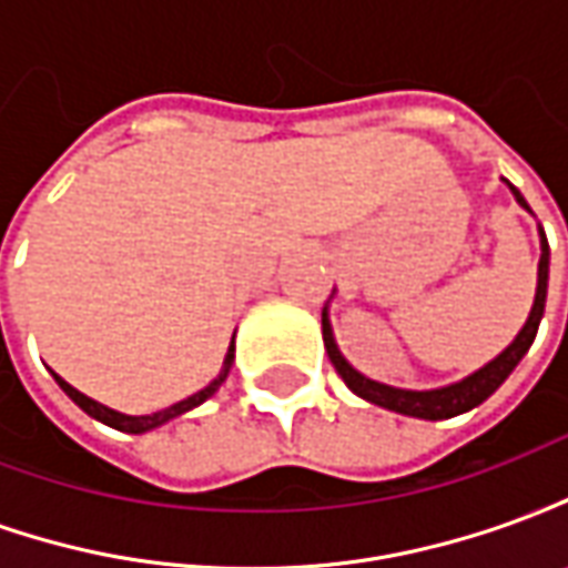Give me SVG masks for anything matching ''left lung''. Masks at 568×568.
I'll use <instances>...</instances> for the list:
<instances>
[{
  "label": "left lung",
  "instance_id": "8db88e82",
  "mask_svg": "<svg viewBox=\"0 0 568 568\" xmlns=\"http://www.w3.org/2000/svg\"><path fill=\"white\" fill-rule=\"evenodd\" d=\"M514 197L520 206H526L524 194L511 185ZM529 210V206H526ZM548 264H550V248L548 236L541 231V258H538V288H536V304H532V313L526 320L524 332L514 337V344L496 356L489 365H484L480 371H475L471 377L453 383V386H444V389H428V393H410V389H395V386H383V383H374L368 377H362L334 344L332 325H328V316L322 313V341H325V349H328V358H332L334 371L344 377V383L371 405H381L386 410H395V414H405V417H419V419H450L456 414H465L471 410L480 402H487L489 395L499 389L505 377L517 368V362L526 356V349L532 346L538 332V322L545 316V297H548Z\"/></svg>",
  "mask_w": 568,
  "mask_h": 568
}]
</instances>
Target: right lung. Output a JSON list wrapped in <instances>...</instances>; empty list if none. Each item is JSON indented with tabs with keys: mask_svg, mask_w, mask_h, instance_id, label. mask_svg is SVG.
<instances>
[{
	"mask_svg": "<svg viewBox=\"0 0 568 568\" xmlns=\"http://www.w3.org/2000/svg\"><path fill=\"white\" fill-rule=\"evenodd\" d=\"M231 365H234V341H231V349H227V356H224V365L222 371H219V377L206 386V389H200V393H194L191 398H185V402H179V405L166 407V410H158V414H151V417H128V414H118V410H112V407L105 405H97L93 398H88V395H81L79 389H72L63 377H57L54 381L60 383V389L75 402V405L84 410V414H91L93 419H100V423H105V426L118 428V432H133V435H140V432H149V428L161 426V423H166V419L179 417V414H185V410H191V407L203 405L210 395H215V389L222 386L224 381H227V374H231Z\"/></svg>",
	"mask_w": 568,
	"mask_h": 568,
	"instance_id": "add662e5",
	"label": "right lung"
}]
</instances>
